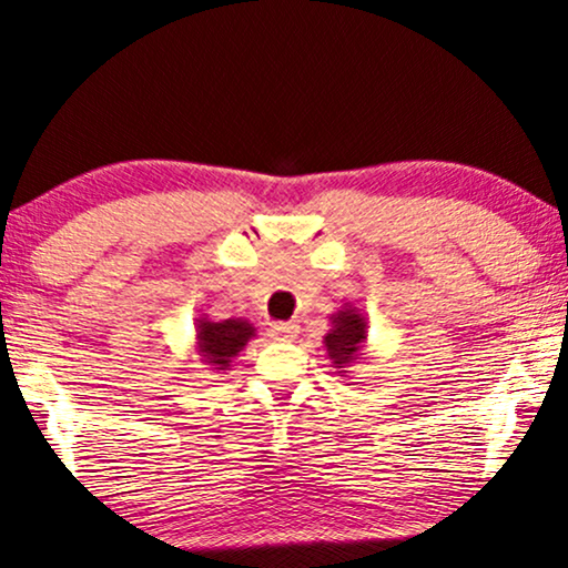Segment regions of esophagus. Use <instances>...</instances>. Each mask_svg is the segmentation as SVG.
Masks as SVG:
<instances>
[{
  "instance_id": "1",
  "label": "esophagus",
  "mask_w": 568,
  "mask_h": 568,
  "mask_svg": "<svg viewBox=\"0 0 568 568\" xmlns=\"http://www.w3.org/2000/svg\"><path fill=\"white\" fill-rule=\"evenodd\" d=\"M270 335L275 337V341H293V337L298 335V325L296 322H275V325L270 327Z\"/></svg>"
}]
</instances>
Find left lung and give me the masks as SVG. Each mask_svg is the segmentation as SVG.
<instances>
[{
  "instance_id": "obj_1",
  "label": "left lung",
  "mask_w": 568,
  "mask_h": 568,
  "mask_svg": "<svg viewBox=\"0 0 568 568\" xmlns=\"http://www.w3.org/2000/svg\"><path fill=\"white\" fill-rule=\"evenodd\" d=\"M367 333V317H364V312H358L356 306H341L333 317H329V329L322 343H325L329 364H333L337 372H346L348 367H354L358 358L364 356Z\"/></svg>"
}]
</instances>
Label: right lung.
Listing matches in <instances>:
<instances>
[{
  "label": "right lung",
  "mask_w": 568,
  "mask_h": 568,
  "mask_svg": "<svg viewBox=\"0 0 568 568\" xmlns=\"http://www.w3.org/2000/svg\"><path fill=\"white\" fill-rule=\"evenodd\" d=\"M251 337H256V327L248 320L233 317L214 322L201 314L196 317V354L206 367L214 372H227L233 367V358L248 346Z\"/></svg>",
  "instance_id": "right-lung-1"
}]
</instances>
